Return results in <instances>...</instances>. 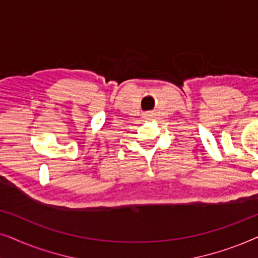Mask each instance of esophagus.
<instances>
[{
  "label": "esophagus",
  "mask_w": 258,
  "mask_h": 258,
  "mask_svg": "<svg viewBox=\"0 0 258 258\" xmlns=\"http://www.w3.org/2000/svg\"><path fill=\"white\" fill-rule=\"evenodd\" d=\"M150 114H146V115H144V118H150Z\"/></svg>",
  "instance_id": "34e87169"
}]
</instances>
